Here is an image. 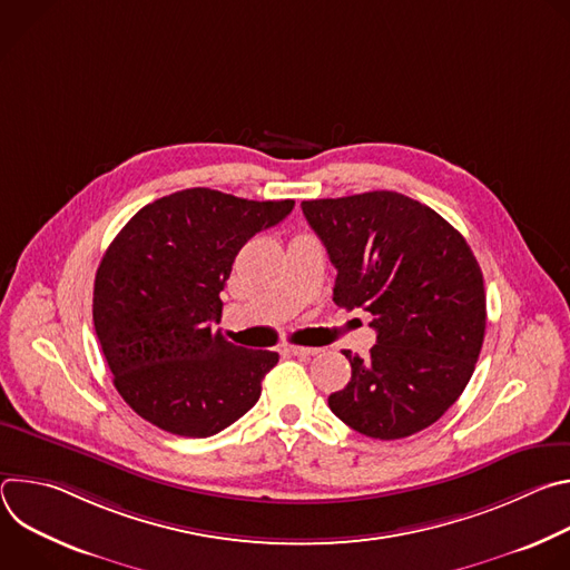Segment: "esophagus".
<instances>
[{
    "label": "esophagus",
    "mask_w": 570,
    "mask_h": 570,
    "mask_svg": "<svg viewBox=\"0 0 570 570\" xmlns=\"http://www.w3.org/2000/svg\"><path fill=\"white\" fill-rule=\"evenodd\" d=\"M286 352L293 354V356H299V358H308V356H315L320 350H315V347H302V345H291V347H286Z\"/></svg>",
    "instance_id": "1"
}]
</instances>
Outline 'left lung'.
<instances>
[{
	"instance_id": "left-lung-1",
	"label": "left lung",
	"mask_w": 570,
	"mask_h": 570,
	"mask_svg": "<svg viewBox=\"0 0 570 570\" xmlns=\"http://www.w3.org/2000/svg\"><path fill=\"white\" fill-rule=\"evenodd\" d=\"M302 212L338 271L334 302L374 315L370 354L343 352L352 379L330 396L332 413L374 440L429 429L466 387L484 338V284L464 236L396 191L304 200Z\"/></svg>"
}]
</instances>
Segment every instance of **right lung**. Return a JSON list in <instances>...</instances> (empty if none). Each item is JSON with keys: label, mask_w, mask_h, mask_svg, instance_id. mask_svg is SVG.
<instances>
[{"label": "right lung", "mask_w": 570, "mask_h": 570, "mask_svg": "<svg viewBox=\"0 0 570 570\" xmlns=\"http://www.w3.org/2000/svg\"><path fill=\"white\" fill-rule=\"evenodd\" d=\"M295 200L194 187L141 207L106 250L92 317L117 392L153 426L209 438L259 401L279 354L212 332L234 257Z\"/></svg>", "instance_id": "1"}]
</instances>
